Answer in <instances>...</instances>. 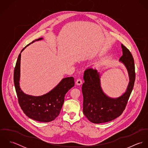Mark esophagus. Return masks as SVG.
<instances>
[{
  "label": "esophagus",
  "instance_id": "esophagus-1",
  "mask_svg": "<svg viewBox=\"0 0 148 148\" xmlns=\"http://www.w3.org/2000/svg\"><path fill=\"white\" fill-rule=\"evenodd\" d=\"M83 83V81L81 79H78L77 80H76V84L77 85H80L82 84Z\"/></svg>",
  "mask_w": 148,
  "mask_h": 148
}]
</instances>
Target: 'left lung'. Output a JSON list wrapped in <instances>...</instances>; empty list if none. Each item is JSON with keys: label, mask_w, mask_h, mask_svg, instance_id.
<instances>
[{"label": "left lung", "mask_w": 148, "mask_h": 148, "mask_svg": "<svg viewBox=\"0 0 148 148\" xmlns=\"http://www.w3.org/2000/svg\"><path fill=\"white\" fill-rule=\"evenodd\" d=\"M121 48L123 56L120 61L127 68L130 82L127 91L120 97L110 98L103 92L100 86V74L96 69L90 67L84 71V83L82 86L83 113L93 123H104L119 117L125 110L133 90L136 77L134 59L125 46L121 44Z\"/></svg>", "instance_id": "left-lung-1"}]
</instances>
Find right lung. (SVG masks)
Returning a JSON list of instances; mask_svg holds the SVG:
<instances>
[{
  "label": "right lung",
  "mask_w": 148,
  "mask_h": 148,
  "mask_svg": "<svg viewBox=\"0 0 148 148\" xmlns=\"http://www.w3.org/2000/svg\"><path fill=\"white\" fill-rule=\"evenodd\" d=\"M42 39V38H39L35 41ZM30 44L26 45L21 52ZM21 52L18 56L14 73V82L19 104L23 112L29 118L40 122L52 121L60 114L65 94L75 85L74 78H64L52 90L42 96H33L26 95L22 92L19 86Z\"/></svg>",
  "instance_id": "right-lung-1"
}]
</instances>
